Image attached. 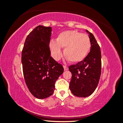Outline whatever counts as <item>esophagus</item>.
Instances as JSON below:
<instances>
[{
  "label": "esophagus",
  "instance_id": "1",
  "mask_svg": "<svg viewBox=\"0 0 123 123\" xmlns=\"http://www.w3.org/2000/svg\"><path fill=\"white\" fill-rule=\"evenodd\" d=\"M63 68H64V70H65V71L68 70L69 69L68 67L66 66H65V65H64V66H63Z\"/></svg>",
  "mask_w": 123,
  "mask_h": 123
}]
</instances>
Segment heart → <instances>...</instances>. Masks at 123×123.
<instances>
[{
    "label": "heart",
    "mask_w": 123,
    "mask_h": 123,
    "mask_svg": "<svg viewBox=\"0 0 123 123\" xmlns=\"http://www.w3.org/2000/svg\"><path fill=\"white\" fill-rule=\"evenodd\" d=\"M89 37L77 31H66L59 34L57 40L49 43L52 56L59 60L62 56V48H65V57L71 62L78 63L87 57L91 48Z\"/></svg>",
    "instance_id": "b5f03b06"
}]
</instances>
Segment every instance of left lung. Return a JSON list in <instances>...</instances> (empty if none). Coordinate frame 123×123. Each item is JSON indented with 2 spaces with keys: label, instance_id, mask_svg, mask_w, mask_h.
<instances>
[{
  "label": "left lung",
  "instance_id": "8db88e82",
  "mask_svg": "<svg viewBox=\"0 0 123 123\" xmlns=\"http://www.w3.org/2000/svg\"><path fill=\"white\" fill-rule=\"evenodd\" d=\"M91 41L90 52L83 61L69 66L72 74L69 88L73 95L85 98L91 95L98 85L101 74V52L92 33L86 30Z\"/></svg>",
  "mask_w": 123,
  "mask_h": 123
}]
</instances>
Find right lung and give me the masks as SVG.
I'll return each instance as SVG.
<instances>
[{"mask_svg":"<svg viewBox=\"0 0 123 123\" xmlns=\"http://www.w3.org/2000/svg\"><path fill=\"white\" fill-rule=\"evenodd\" d=\"M51 35L50 27L37 26L26 38L21 54L26 85L31 94L40 99L53 94L55 82L64 70L50 56Z\"/></svg>","mask_w":123,"mask_h":123,"instance_id":"obj_1","label":"right lung"}]
</instances>
